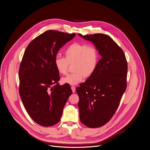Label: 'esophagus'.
<instances>
[{"mask_svg": "<svg viewBox=\"0 0 150 150\" xmlns=\"http://www.w3.org/2000/svg\"><path fill=\"white\" fill-rule=\"evenodd\" d=\"M71 89H72V92L74 93L75 92V87L74 86H71Z\"/></svg>", "mask_w": 150, "mask_h": 150, "instance_id": "obj_1", "label": "esophagus"}]
</instances>
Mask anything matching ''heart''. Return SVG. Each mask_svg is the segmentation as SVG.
I'll return each instance as SVG.
<instances>
[{"label":"heart","mask_w":150,"mask_h":150,"mask_svg":"<svg viewBox=\"0 0 150 150\" xmlns=\"http://www.w3.org/2000/svg\"><path fill=\"white\" fill-rule=\"evenodd\" d=\"M65 58L57 57L54 61L55 67L61 75H66L69 65H72L73 73L62 78L63 83L76 85L83 78L91 77L96 71L99 61L97 49L85 43H74L65 51Z\"/></svg>","instance_id":"1"}]
</instances>
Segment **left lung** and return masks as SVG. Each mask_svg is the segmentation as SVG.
<instances>
[{"mask_svg":"<svg viewBox=\"0 0 150 150\" xmlns=\"http://www.w3.org/2000/svg\"><path fill=\"white\" fill-rule=\"evenodd\" d=\"M78 35L92 42L102 57L94 74L76 89L81 122L89 128L100 127L111 119L126 90L127 62L122 49L108 35Z\"/></svg>","mask_w":150,"mask_h":150,"instance_id":"8db88e82","label":"left lung"}]
</instances>
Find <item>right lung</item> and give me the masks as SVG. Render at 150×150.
Masks as SVG:
<instances>
[{
    "label": "right lung",
    "instance_id": "add662e5",
    "mask_svg": "<svg viewBox=\"0 0 150 150\" xmlns=\"http://www.w3.org/2000/svg\"><path fill=\"white\" fill-rule=\"evenodd\" d=\"M75 33L49 30L28 46L19 71V94L30 118L43 127L55 125L72 94L69 85H59L54 61L61 47Z\"/></svg>",
    "mask_w": 150,
    "mask_h": 150
}]
</instances>
